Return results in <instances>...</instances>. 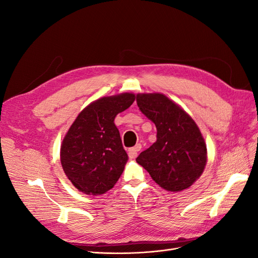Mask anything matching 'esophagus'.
I'll use <instances>...</instances> for the list:
<instances>
[{"mask_svg": "<svg viewBox=\"0 0 258 258\" xmlns=\"http://www.w3.org/2000/svg\"><path fill=\"white\" fill-rule=\"evenodd\" d=\"M141 148H142L141 144H137L135 147H131L130 150L128 151L129 158H130V159H136L137 156H138V153H139L140 150H141Z\"/></svg>", "mask_w": 258, "mask_h": 258, "instance_id": "34e87169", "label": "esophagus"}]
</instances>
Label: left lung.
<instances>
[{
    "instance_id": "obj_1",
    "label": "left lung",
    "mask_w": 258,
    "mask_h": 258,
    "mask_svg": "<svg viewBox=\"0 0 258 258\" xmlns=\"http://www.w3.org/2000/svg\"><path fill=\"white\" fill-rule=\"evenodd\" d=\"M141 112L157 129V140L139 155L141 165L161 188L182 191L201 176L208 160L205 138L191 117L160 92L138 93Z\"/></svg>"
}]
</instances>
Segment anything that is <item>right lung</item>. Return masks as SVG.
Returning <instances> with one entry per match:
<instances>
[{"label": "right lung", "mask_w": 258, "mask_h": 258, "mask_svg": "<svg viewBox=\"0 0 258 258\" xmlns=\"http://www.w3.org/2000/svg\"><path fill=\"white\" fill-rule=\"evenodd\" d=\"M135 100V93L123 92L92 101L69 128L60 161L70 182L83 194H105L123 172L128 155L114 120Z\"/></svg>", "instance_id": "obj_1"}]
</instances>
